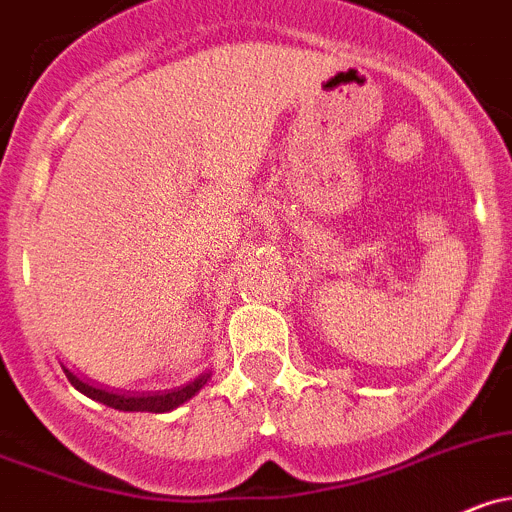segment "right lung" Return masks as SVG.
<instances>
[{
	"mask_svg": "<svg viewBox=\"0 0 512 512\" xmlns=\"http://www.w3.org/2000/svg\"><path fill=\"white\" fill-rule=\"evenodd\" d=\"M65 374L72 382V387L80 389L82 394H87V397L95 399V402H102V405L113 407V410H123V412H170L175 410V407L183 405V402H188L191 397H196V394L206 387L208 379H211V372H203L198 374L196 379L183 384V387L168 389V392L130 394V392H110V389L95 387V384L85 382V379H80L77 374H72L67 367H65Z\"/></svg>",
	"mask_w": 512,
	"mask_h": 512,
	"instance_id": "right-lung-1",
	"label": "right lung"
}]
</instances>
